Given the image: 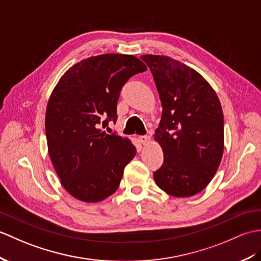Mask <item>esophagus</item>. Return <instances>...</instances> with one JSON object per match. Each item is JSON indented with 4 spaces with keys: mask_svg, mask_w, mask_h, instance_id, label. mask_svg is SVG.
<instances>
[{
    "mask_svg": "<svg viewBox=\"0 0 261 261\" xmlns=\"http://www.w3.org/2000/svg\"><path fill=\"white\" fill-rule=\"evenodd\" d=\"M139 140L142 144H147L150 141V136H140L139 137Z\"/></svg>",
    "mask_w": 261,
    "mask_h": 261,
    "instance_id": "esophagus-1",
    "label": "esophagus"
}]
</instances>
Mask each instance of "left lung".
Segmentation results:
<instances>
[{"label": "left lung", "instance_id": "obj_1", "mask_svg": "<svg viewBox=\"0 0 261 261\" xmlns=\"http://www.w3.org/2000/svg\"><path fill=\"white\" fill-rule=\"evenodd\" d=\"M141 59L153 75L162 105L154 140L163 163L156 186L178 198L195 196L213 180L223 153V113L210 84L177 60L147 54Z\"/></svg>", "mask_w": 261, "mask_h": 261}]
</instances>
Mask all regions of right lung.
<instances>
[{"mask_svg": "<svg viewBox=\"0 0 261 261\" xmlns=\"http://www.w3.org/2000/svg\"><path fill=\"white\" fill-rule=\"evenodd\" d=\"M147 70L138 58L101 54L77 62L60 79L48 99V154L61 185L84 202L113 195L137 149L128 138L101 130L116 122L117 103L129 79Z\"/></svg>", "mask_w": 261, "mask_h": 261, "instance_id": "obj_1", "label": "right lung"}]
</instances>
